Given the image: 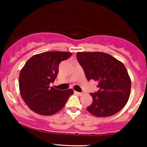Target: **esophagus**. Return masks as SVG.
<instances>
[{"instance_id":"esophagus-1","label":"esophagus","mask_w":147,"mask_h":147,"mask_svg":"<svg viewBox=\"0 0 147 147\" xmlns=\"http://www.w3.org/2000/svg\"><path fill=\"white\" fill-rule=\"evenodd\" d=\"M75 93L77 94V95H82V92H77V91H75Z\"/></svg>"}]
</instances>
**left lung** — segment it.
<instances>
[{
  "instance_id": "1",
  "label": "left lung",
  "mask_w": 147,
  "mask_h": 147,
  "mask_svg": "<svg viewBox=\"0 0 147 147\" xmlns=\"http://www.w3.org/2000/svg\"><path fill=\"white\" fill-rule=\"evenodd\" d=\"M77 59L88 81L98 82L97 92L90 93L92 102L87 110L96 117L113 115L129 100L131 82L122 62L100 52H77Z\"/></svg>"
}]
</instances>
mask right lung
<instances>
[{"instance_id":"obj_1","label":"right lung","mask_w":147,"mask_h":147,"mask_svg":"<svg viewBox=\"0 0 147 147\" xmlns=\"http://www.w3.org/2000/svg\"><path fill=\"white\" fill-rule=\"evenodd\" d=\"M72 54L68 52H45L32 57L21 69L20 93L32 111L43 115H52L63 108L72 89L61 90L50 86L54 83L62 61Z\"/></svg>"}]
</instances>
